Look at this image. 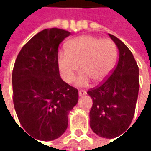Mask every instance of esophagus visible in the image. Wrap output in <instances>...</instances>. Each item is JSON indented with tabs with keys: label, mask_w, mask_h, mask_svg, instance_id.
Returning a JSON list of instances; mask_svg holds the SVG:
<instances>
[{
	"label": "esophagus",
	"mask_w": 151,
	"mask_h": 151,
	"mask_svg": "<svg viewBox=\"0 0 151 151\" xmlns=\"http://www.w3.org/2000/svg\"><path fill=\"white\" fill-rule=\"evenodd\" d=\"M86 92L84 91V90H79L78 91V95L79 96H83V95H86Z\"/></svg>",
	"instance_id": "34e87169"
}]
</instances>
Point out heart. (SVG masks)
<instances>
[{"mask_svg":"<svg viewBox=\"0 0 151 151\" xmlns=\"http://www.w3.org/2000/svg\"><path fill=\"white\" fill-rule=\"evenodd\" d=\"M117 55V47L112 40L89 35L80 36L66 44V50L58 51V68L66 83L73 80L79 68L81 72L75 85L86 86L91 79L95 83L106 79L115 65Z\"/></svg>","mask_w":151,"mask_h":151,"instance_id":"heart-1","label":"heart"}]
</instances>
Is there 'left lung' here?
<instances>
[{"instance_id":"8db88e82","label":"left lung","mask_w":151,"mask_h":151,"mask_svg":"<svg viewBox=\"0 0 151 151\" xmlns=\"http://www.w3.org/2000/svg\"><path fill=\"white\" fill-rule=\"evenodd\" d=\"M108 36L119 50L117 65L106 81L87 94L93 100L89 114L92 130L97 136L111 139L129 127L140 85L139 68L132 52L116 37Z\"/></svg>"}]
</instances>
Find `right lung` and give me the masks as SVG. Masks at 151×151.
Returning a JSON list of instances; mask_svg holds the SVG:
<instances>
[{"label": "right lung", "mask_w": 151, "mask_h": 151, "mask_svg": "<svg viewBox=\"0 0 151 151\" xmlns=\"http://www.w3.org/2000/svg\"><path fill=\"white\" fill-rule=\"evenodd\" d=\"M70 35L64 29H45L16 58L12 73L14 106L21 125L35 140L52 141L62 136L68 114L78 103V90L61 78L58 68V45Z\"/></svg>", "instance_id": "1"}]
</instances>
